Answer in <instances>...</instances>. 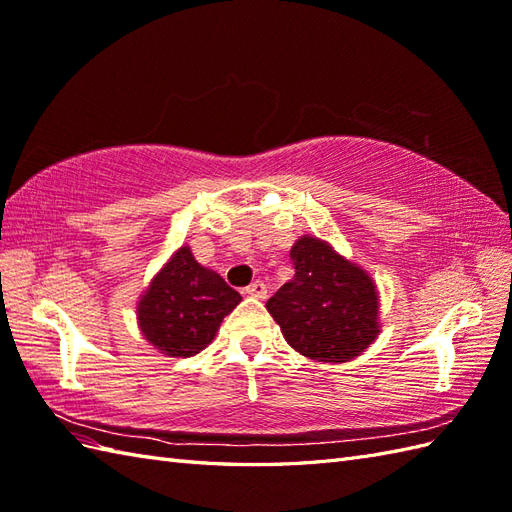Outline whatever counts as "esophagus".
I'll use <instances>...</instances> for the list:
<instances>
[{"instance_id":"34e87169","label":"esophagus","mask_w":512,"mask_h":512,"mask_svg":"<svg viewBox=\"0 0 512 512\" xmlns=\"http://www.w3.org/2000/svg\"><path fill=\"white\" fill-rule=\"evenodd\" d=\"M244 292H246L248 296H253V299H259V301H264L266 296H268V288H266V283H264V281H255V283H251Z\"/></svg>"}]
</instances>
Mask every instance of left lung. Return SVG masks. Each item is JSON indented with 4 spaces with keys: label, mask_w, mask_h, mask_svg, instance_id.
<instances>
[{
    "label": "left lung",
    "mask_w": 512,
    "mask_h": 512,
    "mask_svg": "<svg viewBox=\"0 0 512 512\" xmlns=\"http://www.w3.org/2000/svg\"><path fill=\"white\" fill-rule=\"evenodd\" d=\"M294 277L266 307L294 351L316 362H349L377 340L379 290L368 272L316 235H301Z\"/></svg>",
    "instance_id": "1"
}]
</instances>
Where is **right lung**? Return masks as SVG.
Here are the masks:
<instances>
[{
  "mask_svg": "<svg viewBox=\"0 0 512 512\" xmlns=\"http://www.w3.org/2000/svg\"><path fill=\"white\" fill-rule=\"evenodd\" d=\"M242 296L198 264L192 248H176L137 301L141 336L168 358H192L216 338Z\"/></svg>",
  "mask_w": 512,
  "mask_h": 512,
  "instance_id": "obj_1",
  "label": "right lung"
}]
</instances>
